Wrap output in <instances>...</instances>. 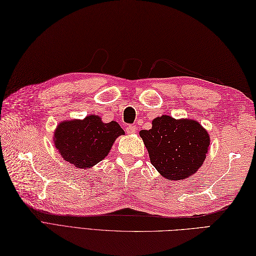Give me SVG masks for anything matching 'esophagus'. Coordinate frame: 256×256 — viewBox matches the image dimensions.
Masks as SVG:
<instances>
[{
    "label": "esophagus",
    "mask_w": 256,
    "mask_h": 256,
    "mask_svg": "<svg viewBox=\"0 0 256 256\" xmlns=\"http://www.w3.org/2000/svg\"><path fill=\"white\" fill-rule=\"evenodd\" d=\"M126 131H127V134H136V125H129V126L126 127Z\"/></svg>",
    "instance_id": "1"
}]
</instances>
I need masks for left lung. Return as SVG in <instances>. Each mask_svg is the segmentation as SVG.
<instances>
[{
	"instance_id": "obj_1",
	"label": "left lung",
	"mask_w": 256,
	"mask_h": 256,
	"mask_svg": "<svg viewBox=\"0 0 256 256\" xmlns=\"http://www.w3.org/2000/svg\"><path fill=\"white\" fill-rule=\"evenodd\" d=\"M140 136L150 160L160 174L169 180H184L202 167L208 154L210 136L194 120H174L162 115L152 122Z\"/></svg>"
}]
</instances>
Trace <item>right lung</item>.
<instances>
[{
	"mask_svg": "<svg viewBox=\"0 0 256 256\" xmlns=\"http://www.w3.org/2000/svg\"><path fill=\"white\" fill-rule=\"evenodd\" d=\"M125 134L118 122H103L98 115L61 122L54 134L62 158L80 169L90 168L108 156L116 138Z\"/></svg>",
	"mask_w": 256,
	"mask_h": 256,
	"instance_id": "right-lung-1",
	"label": "right lung"
}]
</instances>
